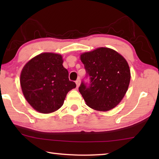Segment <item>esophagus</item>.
Returning a JSON list of instances; mask_svg holds the SVG:
<instances>
[{
  "mask_svg": "<svg viewBox=\"0 0 159 159\" xmlns=\"http://www.w3.org/2000/svg\"><path fill=\"white\" fill-rule=\"evenodd\" d=\"M76 84L77 87H79V85H80V80L79 79H77V80H76Z\"/></svg>",
  "mask_w": 159,
  "mask_h": 159,
  "instance_id": "esophagus-1",
  "label": "esophagus"
}]
</instances>
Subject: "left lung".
Returning <instances> with one entry per match:
<instances>
[{
  "instance_id": "8db88e82",
  "label": "left lung",
  "mask_w": 159,
  "mask_h": 159,
  "mask_svg": "<svg viewBox=\"0 0 159 159\" xmlns=\"http://www.w3.org/2000/svg\"><path fill=\"white\" fill-rule=\"evenodd\" d=\"M86 76L79 88L86 104L90 108L107 111L114 108L127 92L130 71L125 58L116 51L99 48L80 55Z\"/></svg>"
}]
</instances>
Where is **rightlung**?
<instances>
[{
  "instance_id": "obj_1",
  "label": "right lung",
  "mask_w": 159,
  "mask_h": 159,
  "mask_svg": "<svg viewBox=\"0 0 159 159\" xmlns=\"http://www.w3.org/2000/svg\"><path fill=\"white\" fill-rule=\"evenodd\" d=\"M61 55L44 52L25 64L20 75V84L26 101L42 114L57 111L63 105L69 91L76 83L69 79Z\"/></svg>"
}]
</instances>
